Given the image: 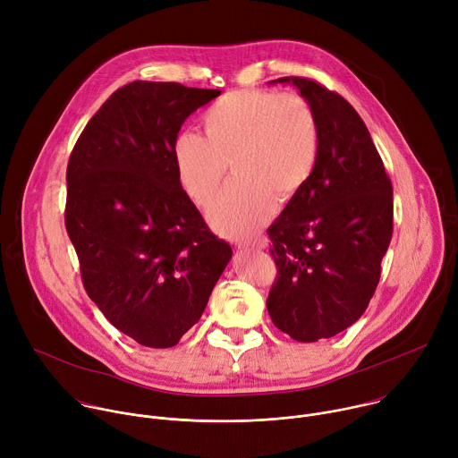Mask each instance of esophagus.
<instances>
[{
	"label": "esophagus",
	"mask_w": 458,
	"mask_h": 458,
	"mask_svg": "<svg viewBox=\"0 0 458 458\" xmlns=\"http://www.w3.org/2000/svg\"><path fill=\"white\" fill-rule=\"evenodd\" d=\"M239 248H248V246H257V248H265L267 242L265 241H257V242H246V241H239L237 242Z\"/></svg>",
	"instance_id": "34e87169"
}]
</instances>
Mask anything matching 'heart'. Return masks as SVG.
Masks as SVG:
<instances>
[{
	"instance_id": "heart-1",
	"label": "heart",
	"mask_w": 458,
	"mask_h": 458,
	"mask_svg": "<svg viewBox=\"0 0 458 458\" xmlns=\"http://www.w3.org/2000/svg\"><path fill=\"white\" fill-rule=\"evenodd\" d=\"M207 138L182 132L174 143L177 179L191 201L207 207L232 161L235 182L208 210L210 223L228 235H250L290 203L313 175L318 123L297 92L233 90L203 115Z\"/></svg>"
}]
</instances>
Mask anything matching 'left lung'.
<instances>
[{"label": "left lung", "instance_id": "1", "mask_svg": "<svg viewBox=\"0 0 458 458\" xmlns=\"http://www.w3.org/2000/svg\"><path fill=\"white\" fill-rule=\"evenodd\" d=\"M276 81L292 83L311 105L318 159L268 228L277 279L267 306L281 332L315 343L366 311L394 233V186L364 121L343 96L308 78Z\"/></svg>", "mask_w": 458, "mask_h": 458}]
</instances>
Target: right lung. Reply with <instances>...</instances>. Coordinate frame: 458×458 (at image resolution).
<instances>
[{"label": "right lung", "instance_id": "1", "mask_svg": "<svg viewBox=\"0 0 458 458\" xmlns=\"http://www.w3.org/2000/svg\"><path fill=\"white\" fill-rule=\"evenodd\" d=\"M221 90L132 81L87 123L67 166L64 226L89 297L119 332L172 348L198 322L232 248L182 190L174 143Z\"/></svg>", "mask_w": 458, "mask_h": 458}]
</instances>
